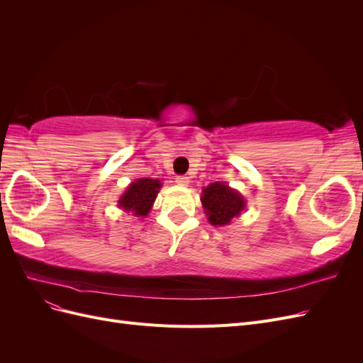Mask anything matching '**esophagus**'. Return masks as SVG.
Segmentation results:
<instances>
[{
	"label": "esophagus",
	"instance_id": "34e87169",
	"mask_svg": "<svg viewBox=\"0 0 363 363\" xmlns=\"http://www.w3.org/2000/svg\"><path fill=\"white\" fill-rule=\"evenodd\" d=\"M175 183L180 184V186H188L189 184V177H186V175H177V177H175Z\"/></svg>",
	"mask_w": 363,
	"mask_h": 363
}]
</instances>
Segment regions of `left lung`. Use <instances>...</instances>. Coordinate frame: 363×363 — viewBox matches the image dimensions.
Masks as SVG:
<instances>
[{
	"label": "left lung",
	"mask_w": 363,
	"mask_h": 363,
	"mask_svg": "<svg viewBox=\"0 0 363 363\" xmlns=\"http://www.w3.org/2000/svg\"><path fill=\"white\" fill-rule=\"evenodd\" d=\"M201 203L208 223L219 227L230 224L245 208L244 196L223 182H215L203 188Z\"/></svg>",
	"instance_id": "8db88e82"
}]
</instances>
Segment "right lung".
I'll return each instance as SVG.
<instances>
[{
    "mask_svg": "<svg viewBox=\"0 0 363 363\" xmlns=\"http://www.w3.org/2000/svg\"><path fill=\"white\" fill-rule=\"evenodd\" d=\"M160 188L162 183L157 179H136L128 186L127 191L121 195L118 206L123 207V211L133 216H147Z\"/></svg>",
    "mask_w": 363,
    "mask_h": 363,
    "instance_id": "1",
    "label": "right lung"
}]
</instances>
